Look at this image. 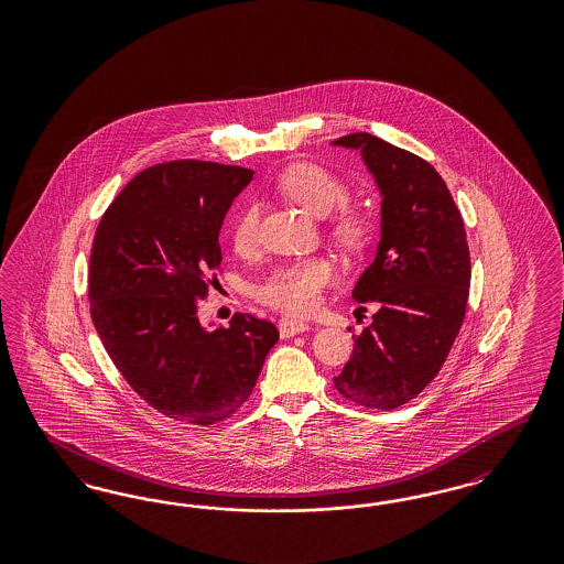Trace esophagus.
<instances>
[{"label":"esophagus","mask_w":564,"mask_h":564,"mask_svg":"<svg viewBox=\"0 0 564 564\" xmlns=\"http://www.w3.org/2000/svg\"><path fill=\"white\" fill-rule=\"evenodd\" d=\"M306 329H308V323L295 322V319H288V317H283V319L279 322V332H281L283 338L302 334V332H306Z\"/></svg>","instance_id":"34e87169"}]
</instances>
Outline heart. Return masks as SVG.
<instances>
[{
	"mask_svg": "<svg viewBox=\"0 0 564 564\" xmlns=\"http://www.w3.org/2000/svg\"><path fill=\"white\" fill-rule=\"evenodd\" d=\"M276 189L315 215H325L327 239L347 253H364L375 239L376 219L370 207L350 203L345 182L317 162H295L288 166L279 180ZM260 209L247 205L237 215L232 226V245L247 253L258 245ZM336 279V269L327 258H302L272 270L256 288V297L272 308L288 315H308L322 302L323 290Z\"/></svg>",
	"mask_w": 564,
	"mask_h": 564,
	"instance_id": "b5f03b06",
	"label": "heart"
}]
</instances>
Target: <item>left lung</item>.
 <instances>
[{
    "label": "left lung",
    "instance_id": "obj_1",
    "mask_svg": "<svg viewBox=\"0 0 564 564\" xmlns=\"http://www.w3.org/2000/svg\"><path fill=\"white\" fill-rule=\"evenodd\" d=\"M334 143L361 150L382 194V239L352 290L372 315L334 378L349 402L395 410L442 370L465 319L471 262L463 215L442 175L421 156L370 133Z\"/></svg>",
    "mask_w": 564,
    "mask_h": 564
}]
</instances>
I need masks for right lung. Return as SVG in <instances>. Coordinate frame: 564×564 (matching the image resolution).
<instances>
[{
    "label": "right lung",
    "instance_id": "1",
    "mask_svg": "<svg viewBox=\"0 0 564 564\" xmlns=\"http://www.w3.org/2000/svg\"><path fill=\"white\" fill-rule=\"evenodd\" d=\"M251 175L219 162L154 164L111 200L90 247V317L109 359L143 402L184 425L235 416L279 340L251 313L219 329L196 317L221 270V221Z\"/></svg>",
    "mask_w": 564,
    "mask_h": 564
}]
</instances>
